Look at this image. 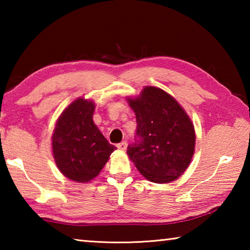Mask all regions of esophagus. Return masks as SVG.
<instances>
[{"label":"esophagus","instance_id":"esophagus-1","mask_svg":"<svg viewBox=\"0 0 250 250\" xmlns=\"http://www.w3.org/2000/svg\"><path fill=\"white\" fill-rule=\"evenodd\" d=\"M126 146H128V145H126V142H121V143H119V145H117V147L119 150H121V151H125L126 150Z\"/></svg>","mask_w":250,"mask_h":250}]
</instances>
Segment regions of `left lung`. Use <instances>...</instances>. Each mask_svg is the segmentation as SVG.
<instances>
[{
  "label": "left lung",
  "instance_id": "left-lung-1",
  "mask_svg": "<svg viewBox=\"0 0 250 250\" xmlns=\"http://www.w3.org/2000/svg\"><path fill=\"white\" fill-rule=\"evenodd\" d=\"M126 101L137 118V137L126 153L153 183H170L188 167L195 151V129L183 107L158 87L146 86Z\"/></svg>",
  "mask_w": 250,
  "mask_h": 250
}]
</instances>
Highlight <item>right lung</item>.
<instances>
[{
	"label": "right lung",
	"instance_id": "right-lung-1",
	"mask_svg": "<svg viewBox=\"0 0 250 250\" xmlns=\"http://www.w3.org/2000/svg\"><path fill=\"white\" fill-rule=\"evenodd\" d=\"M95 108L92 100L77 98L62 112L53 131L55 163L62 175L78 183L95 179L117 149L95 125Z\"/></svg>",
	"mask_w": 250,
	"mask_h": 250
}]
</instances>
